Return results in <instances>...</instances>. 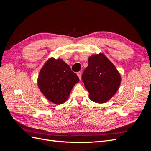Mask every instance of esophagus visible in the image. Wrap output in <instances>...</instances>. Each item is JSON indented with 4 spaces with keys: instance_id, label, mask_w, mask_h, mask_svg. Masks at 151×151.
Here are the masks:
<instances>
[{
    "instance_id": "34e87169",
    "label": "esophagus",
    "mask_w": 151,
    "mask_h": 151,
    "mask_svg": "<svg viewBox=\"0 0 151 151\" xmlns=\"http://www.w3.org/2000/svg\"><path fill=\"white\" fill-rule=\"evenodd\" d=\"M77 75L78 76L79 79H81V72H77Z\"/></svg>"
}]
</instances>
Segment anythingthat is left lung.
Here are the masks:
<instances>
[{"label": "left lung", "instance_id": "left-lung-1", "mask_svg": "<svg viewBox=\"0 0 151 151\" xmlns=\"http://www.w3.org/2000/svg\"><path fill=\"white\" fill-rule=\"evenodd\" d=\"M82 79L91 100L99 103H106L112 98L121 83L120 73L103 53L89 57Z\"/></svg>", "mask_w": 151, "mask_h": 151}]
</instances>
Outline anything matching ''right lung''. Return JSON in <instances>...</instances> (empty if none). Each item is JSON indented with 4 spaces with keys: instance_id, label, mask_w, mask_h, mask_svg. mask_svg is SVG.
<instances>
[{
    "instance_id": "add662e5",
    "label": "right lung",
    "mask_w": 151,
    "mask_h": 151,
    "mask_svg": "<svg viewBox=\"0 0 151 151\" xmlns=\"http://www.w3.org/2000/svg\"><path fill=\"white\" fill-rule=\"evenodd\" d=\"M79 79L69 65L62 59L50 58L41 69L38 85L43 95L51 102H65L70 91Z\"/></svg>"
}]
</instances>
